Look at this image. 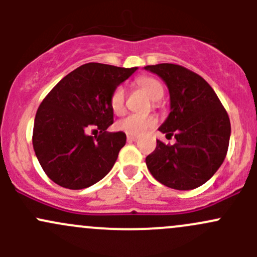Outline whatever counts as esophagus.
I'll return each mask as SVG.
<instances>
[{
	"instance_id": "esophagus-1",
	"label": "esophagus",
	"mask_w": 257,
	"mask_h": 257,
	"mask_svg": "<svg viewBox=\"0 0 257 257\" xmlns=\"http://www.w3.org/2000/svg\"><path fill=\"white\" fill-rule=\"evenodd\" d=\"M137 139H138V138H137V137H134V136H128V137H126V141H128L129 143H132V142H136Z\"/></svg>"
}]
</instances>
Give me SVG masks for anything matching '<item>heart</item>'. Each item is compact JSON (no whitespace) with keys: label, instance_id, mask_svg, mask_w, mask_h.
Instances as JSON below:
<instances>
[{"label":"heart","instance_id":"obj_1","mask_svg":"<svg viewBox=\"0 0 257 257\" xmlns=\"http://www.w3.org/2000/svg\"><path fill=\"white\" fill-rule=\"evenodd\" d=\"M137 84L144 90L145 94L152 100L162 99L164 94L162 83L153 77H141L137 79ZM110 108L115 114H121L125 108V89L118 85L110 94ZM157 124V119L153 115H141V114H129L116 123V128L128 136H141L147 129L153 128Z\"/></svg>","mask_w":257,"mask_h":257}]
</instances>
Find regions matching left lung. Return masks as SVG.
<instances>
[{
    "label": "left lung",
    "mask_w": 257,
    "mask_h": 257,
    "mask_svg": "<svg viewBox=\"0 0 257 257\" xmlns=\"http://www.w3.org/2000/svg\"><path fill=\"white\" fill-rule=\"evenodd\" d=\"M157 74L169 89L170 113L159 131L177 139L157 148L145 159L159 183L177 190L203 185L216 173L226 157L231 125L209 83L199 74L172 63L144 67Z\"/></svg>",
    "instance_id": "8db88e82"
}]
</instances>
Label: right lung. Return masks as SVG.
<instances>
[{"label": "right lung", "mask_w": 257, "mask_h": 257, "mask_svg": "<svg viewBox=\"0 0 257 257\" xmlns=\"http://www.w3.org/2000/svg\"><path fill=\"white\" fill-rule=\"evenodd\" d=\"M138 67L87 63L59 80L36 113L32 143L41 167L52 181L79 190L102 180L125 145L113 124L110 94ZM97 127L100 136L89 132Z\"/></svg>", "instance_id": "right-lung-1"}]
</instances>
